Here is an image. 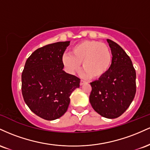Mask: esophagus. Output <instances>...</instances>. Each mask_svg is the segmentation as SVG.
I'll return each mask as SVG.
<instances>
[{
  "mask_svg": "<svg viewBox=\"0 0 150 150\" xmlns=\"http://www.w3.org/2000/svg\"><path fill=\"white\" fill-rule=\"evenodd\" d=\"M85 83H87V82H85V80H81V81H80V85L82 86V85H83L84 84H85Z\"/></svg>",
  "mask_w": 150,
  "mask_h": 150,
  "instance_id": "obj_1",
  "label": "esophagus"
}]
</instances>
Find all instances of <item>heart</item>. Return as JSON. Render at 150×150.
<instances>
[{
	"mask_svg": "<svg viewBox=\"0 0 150 150\" xmlns=\"http://www.w3.org/2000/svg\"><path fill=\"white\" fill-rule=\"evenodd\" d=\"M63 63L71 73L80 69L82 63L84 77L99 79L109 71L113 56L106 44L97 41H84L72 48L70 55L63 57Z\"/></svg>",
	"mask_w": 150,
	"mask_h": 150,
	"instance_id": "1",
	"label": "heart"
}]
</instances>
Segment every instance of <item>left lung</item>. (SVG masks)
Returning a JSON list of instances; mask_svg holds the SVG:
<instances>
[{
	"instance_id": "left-lung-1",
	"label": "left lung",
	"mask_w": 150,
	"mask_h": 150,
	"mask_svg": "<svg viewBox=\"0 0 150 150\" xmlns=\"http://www.w3.org/2000/svg\"><path fill=\"white\" fill-rule=\"evenodd\" d=\"M113 63L106 75L91 82L89 102L101 116L116 118L129 107L136 92V73L130 57L120 46L107 39Z\"/></svg>"
}]
</instances>
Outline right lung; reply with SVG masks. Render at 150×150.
Segmentation results:
<instances>
[{
    "label": "right lung",
    "instance_id": "right-lung-1",
    "mask_svg": "<svg viewBox=\"0 0 150 150\" xmlns=\"http://www.w3.org/2000/svg\"><path fill=\"white\" fill-rule=\"evenodd\" d=\"M59 42L39 48L27 58L22 74V93L32 112L47 120L63 116L80 80L63 70V55L70 45Z\"/></svg>",
    "mask_w": 150,
    "mask_h": 150
}]
</instances>
